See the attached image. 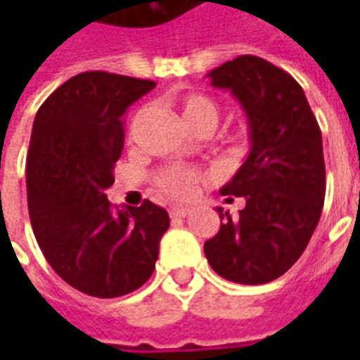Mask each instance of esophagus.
Instances as JSON below:
<instances>
[{"label": "esophagus", "mask_w": 360, "mask_h": 360, "mask_svg": "<svg viewBox=\"0 0 360 360\" xmlns=\"http://www.w3.org/2000/svg\"><path fill=\"white\" fill-rule=\"evenodd\" d=\"M188 214H191V210H188V208H172V210H169V216H172L173 219L187 218Z\"/></svg>", "instance_id": "1"}]
</instances>
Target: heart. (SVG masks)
<instances>
[{
  "mask_svg": "<svg viewBox=\"0 0 360 360\" xmlns=\"http://www.w3.org/2000/svg\"><path fill=\"white\" fill-rule=\"evenodd\" d=\"M181 115L187 127L195 133L198 129H214L219 123V105L210 96L206 94H187L179 100ZM144 110L136 113L134 121L141 117ZM200 173L191 167H167L162 172L156 173L154 177V185L160 193L165 196H172L177 200H185L188 196L195 195L196 183L200 181Z\"/></svg>",
  "mask_w": 360,
  "mask_h": 360,
  "instance_id": "1",
  "label": "heart"
}]
</instances>
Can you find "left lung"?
Listing matches in <instances>:
<instances>
[{"label":"left lung","instance_id":"1","mask_svg":"<svg viewBox=\"0 0 360 360\" xmlns=\"http://www.w3.org/2000/svg\"><path fill=\"white\" fill-rule=\"evenodd\" d=\"M229 90L249 121L250 152L221 195L243 196L239 218L218 208L219 231L204 243L221 278L260 285L299 260L316 229L326 196L322 133L301 84L257 56H239L208 73ZM233 200V198H227Z\"/></svg>","mask_w":360,"mask_h":360}]
</instances>
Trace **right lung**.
Wrapping results in <instances>:
<instances>
[{
    "label": "right lung",
    "instance_id": "1",
    "mask_svg": "<svg viewBox=\"0 0 360 360\" xmlns=\"http://www.w3.org/2000/svg\"><path fill=\"white\" fill-rule=\"evenodd\" d=\"M154 86L86 71L53 90L34 117L27 156L32 231L59 278L90 297L113 299L144 285L169 227L158 204L115 210L105 196L125 141L123 115Z\"/></svg>",
    "mask_w": 360,
    "mask_h": 360
}]
</instances>
